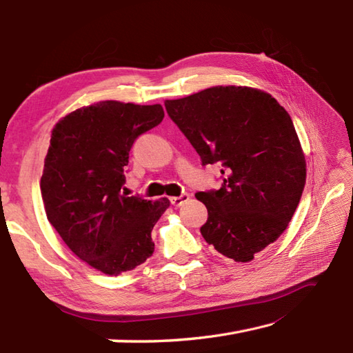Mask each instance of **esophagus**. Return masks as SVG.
<instances>
[{
  "label": "esophagus",
  "mask_w": 353,
  "mask_h": 353,
  "mask_svg": "<svg viewBox=\"0 0 353 353\" xmlns=\"http://www.w3.org/2000/svg\"><path fill=\"white\" fill-rule=\"evenodd\" d=\"M188 199H190L188 192H182V194L177 196V197H170V202H171L172 206H181V205L185 203Z\"/></svg>",
  "instance_id": "obj_1"
}]
</instances>
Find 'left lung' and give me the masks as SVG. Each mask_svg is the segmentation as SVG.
<instances>
[{
  "label": "left lung",
  "mask_w": 353,
  "mask_h": 353,
  "mask_svg": "<svg viewBox=\"0 0 353 353\" xmlns=\"http://www.w3.org/2000/svg\"><path fill=\"white\" fill-rule=\"evenodd\" d=\"M165 108L202 159L219 163L222 186L200 191L208 210L206 243L240 263L286 230L306 183V162L291 116L271 94L211 87Z\"/></svg>",
  "instance_id": "left-lung-1"
}]
</instances>
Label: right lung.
<instances>
[{"label": "right lung", "mask_w": 353, "mask_h": 353, "mask_svg": "<svg viewBox=\"0 0 353 353\" xmlns=\"http://www.w3.org/2000/svg\"><path fill=\"white\" fill-rule=\"evenodd\" d=\"M163 119L162 105L102 101L61 119L52 131L41 194L48 222L98 271L119 275L154 251L151 231L168 199L122 192L134 141Z\"/></svg>", "instance_id": "right-lung-1"}]
</instances>
